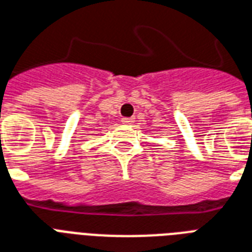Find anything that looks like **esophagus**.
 Instances as JSON below:
<instances>
[{"mask_svg": "<svg viewBox=\"0 0 252 252\" xmlns=\"http://www.w3.org/2000/svg\"><path fill=\"white\" fill-rule=\"evenodd\" d=\"M134 118H123V124H130V123H133Z\"/></svg>", "mask_w": 252, "mask_h": 252, "instance_id": "34e87169", "label": "esophagus"}]
</instances>
